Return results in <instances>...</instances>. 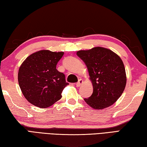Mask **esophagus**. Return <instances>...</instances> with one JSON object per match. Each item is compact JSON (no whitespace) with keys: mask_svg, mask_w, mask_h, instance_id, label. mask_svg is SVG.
<instances>
[{"mask_svg":"<svg viewBox=\"0 0 147 147\" xmlns=\"http://www.w3.org/2000/svg\"><path fill=\"white\" fill-rule=\"evenodd\" d=\"M84 83V81L82 79H79L78 82L76 84V87H80V86H82V84Z\"/></svg>","mask_w":147,"mask_h":147,"instance_id":"esophagus-1","label":"esophagus"}]
</instances>
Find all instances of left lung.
Here are the masks:
<instances>
[{"label":"left lung","mask_w":147,"mask_h":147,"mask_svg":"<svg viewBox=\"0 0 147 147\" xmlns=\"http://www.w3.org/2000/svg\"><path fill=\"white\" fill-rule=\"evenodd\" d=\"M76 54L86 63L93 84V94L84 100L95 109L112 105L123 94L126 84L121 58L111 50L100 47L82 50Z\"/></svg>","instance_id":"1"}]
</instances>
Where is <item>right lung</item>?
I'll return each instance as SVG.
<instances>
[{"label":"right lung","instance_id":"obj_1","mask_svg":"<svg viewBox=\"0 0 147 147\" xmlns=\"http://www.w3.org/2000/svg\"><path fill=\"white\" fill-rule=\"evenodd\" d=\"M63 52L41 50L27 57L18 73L19 85L30 103L41 108L51 106L61 98L69 85L65 74L56 69Z\"/></svg>","mask_w":147,"mask_h":147}]
</instances>
